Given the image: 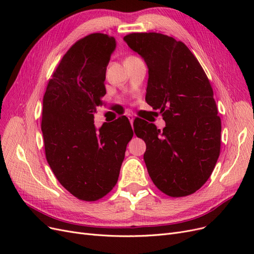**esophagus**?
I'll return each mask as SVG.
<instances>
[{
	"label": "esophagus",
	"instance_id": "esophagus-1",
	"mask_svg": "<svg viewBox=\"0 0 254 254\" xmlns=\"http://www.w3.org/2000/svg\"><path fill=\"white\" fill-rule=\"evenodd\" d=\"M127 118H128V120H129V122H130V124H132V123H133V120H134L133 115H132V114H130V113H127Z\"/></svg>",
	"mask_w": 254,
	"mask_h": 254
}]
</instances>
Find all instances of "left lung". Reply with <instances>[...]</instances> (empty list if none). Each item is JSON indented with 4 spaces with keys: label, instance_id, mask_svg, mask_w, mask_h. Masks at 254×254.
Masks as SVG:
<instances>
[{
    "label": "left lung",
    "instance_id": "1",
    "mask_svg": "<svg viewBox=\"0 0 254 254\" xmlns=\"http://www.w3.org/2000/svg\"><path fill=\"white\" fill-rule=\"evenodd\" d=\"M124 40L147 64L145 101L166 123L162 131L146 121L133 123L136 136L148 142V174L164 194L189 196L210 178L220 152L221 121L209 78L194 54L173 37L132 33Z\"/></svg>",
    "mask_w": 254,
    "mask_h": 254
}]
</instances>
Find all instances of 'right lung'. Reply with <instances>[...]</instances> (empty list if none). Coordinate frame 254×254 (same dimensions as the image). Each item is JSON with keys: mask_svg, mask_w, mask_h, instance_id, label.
Wrapping results in <instances>:
<instances>
[{"mask_svg": "<svg viewBox=\"0 0 254 254\" xmlns=\"http://www.w3.org/2000/svg\"><path fill=\"white\" fill-rule=\"evenodd\" d=\"M115 45L113 37L101 33L76 41L43 96L41 130L48 163L61 186L84 201H96L114 188L133 135L126 117L118 124H104L99 132L94 126Z\"/></svg>", "mask_w": 254, "mask_h": 254, "instance_id": "add662e5", "label": "right lung"}]
</instances>
